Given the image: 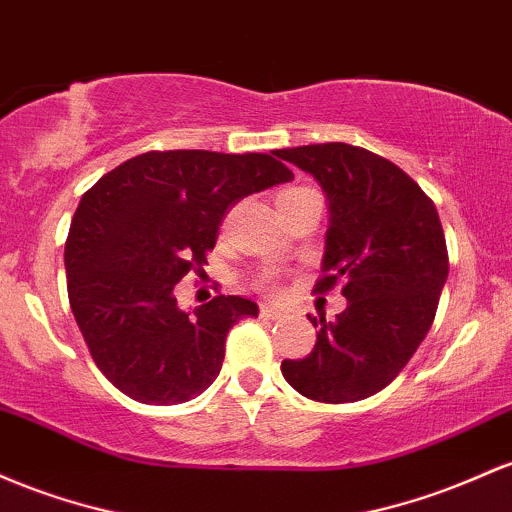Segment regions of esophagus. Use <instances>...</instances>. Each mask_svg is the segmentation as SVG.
<instances>
[{
  "mask_svg": "<svg viewBox=\"0 0 512 512\" xmlns=\"http://www.w3.org/2000/svg\"><path fill=\"white\" fill-rule=\"evenodd\" d=\"M261 317L263 319H271V321H278V319L285 317V312H283V309H278V307H271V304H263V307H261Z\"/></svg>",
  "mask_w": 512,
  "mask_h": 512,
  "instance_id": "esophagus-1",
  "label": "esophagus"
}]
</instances>
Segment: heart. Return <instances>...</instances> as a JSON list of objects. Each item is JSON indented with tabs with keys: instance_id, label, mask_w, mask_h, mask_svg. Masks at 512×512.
I'll list each match as a JSON object with an SVG mask.
<instances>
[{
	"instance_id": "b5f03b06",
	"label": "heart",
	"mask_w": 512,
	"mask_h": 512,
	"mask_svg": "<svg viewBox=\"0 0 512 512\" xmlns=\"http://www.w3.org/2000/svg\"><path fill=\"white\" fill-rule=\"evenodd\" d=\"M302 191H309V188H304V186H292V188H285L283 193L278 195V198H285V195H295V193H302ZM273 283V278L271 275H266V285H271Z\"/></svg>"
}]
</instances>
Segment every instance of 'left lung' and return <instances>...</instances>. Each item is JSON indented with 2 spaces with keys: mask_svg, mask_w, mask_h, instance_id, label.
I'll use <instances>...</instances> for the list:
<instances>
[{
  "mask_svg": "<svg viewBox=\"0 0 512 512\" xmlns=\"http://www.w3.org/2000/svg\"><path fill=\"white\" fill-rule=\"evenodd\" d=\"M324 188L329 229L317 290L341 280L348 307L336 321L309 317L312 353L283 360L292 389L324 404L377 394L404 370L435 319L450 271L433 200L399 166L370 149L324 142L280 149Z\"/></svg>",
  "mask_w": 512,
  "mask_h": 512,
  "instance_id": "left-lung-1",
  "label": "left lung"
}]
</instances>
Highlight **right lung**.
Wrapping results in <instances>:
<instances>
[{
	"instance_id": "right-lung-1",
	"label": "right lung",
	"mask_w": 512,
	"mask_h": 512,
	"mask_svg": "<svg viewBox=\"0 0 512 512\" xmlns=\"http://www.w3.org/2000/svg\"><path fill=\"white\" fill-rule=\"evenodd\" d=\"M271 154L145 152L79 200L65 244L70 307L96 367L130 399L171 406L203 394L220 375L229 329L258 317L239 295L183 312L174 287L203 271L234 203L292 181Z\"/></svg>"
}]
</instances>
